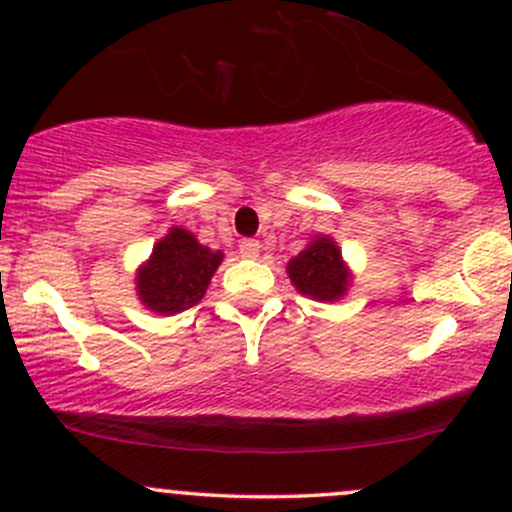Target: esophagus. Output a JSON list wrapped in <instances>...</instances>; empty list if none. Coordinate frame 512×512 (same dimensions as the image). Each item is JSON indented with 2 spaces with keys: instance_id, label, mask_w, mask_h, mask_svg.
<instances>
[{
  "instance_id": "34e87169",
  "label": "esophagus",
  "mask_w": 512,
  "mask_h": 512,
  "mask_svg": "<svg viewBox=\"0 0 512 512\" xmlns=\"http://www.w3.org/2000/svg\"><path fill=\"white\" fill-rule=\"evenodd\" d=\"M262 252V245L260 240H242L240 242V255L245 257V260H257Z\"/></svg>"
}]
</instances>
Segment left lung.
Returning <instances> with one entry per match:
<instances>
[{
  "label": "left lung",
  "instance_id": "left-lung-1",
  "mask_svg": "<svg viewBox=\"0 0 512 512\" xmlns=\"http://www.w3.org/2000/svg\"><path fill=\"white\" fill-rule=\"evenodd\" d=\"M287 275L297 292L317 302H337L349 287V270L342 260V250L327 235H317L287 265Z\"/></svg>",
  "mask_w": 512,
  "mask_h": 512
}]
</instances>
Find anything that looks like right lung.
I'll list each match as a JSON object with an SVG mask.
<instances>
[{
	"mask_svg": "<svg viewBox=\"0 0 512 512\" xmlns=\"http://www.w3.org/2000/svg\"><path fill=\"white\" fill-rule=\"evenodd\" d=\"M220 262L223 252L200 245L183 227H170L153 247L151 260L136 272V292L153 312L178 314L203 299Z\"/></svg>",
	"mask_w": 512,
	"mask_h": 512,
	"instance_id": "1",
	"label": "right lung"
}]
</instances>
